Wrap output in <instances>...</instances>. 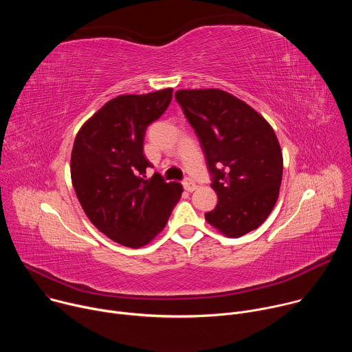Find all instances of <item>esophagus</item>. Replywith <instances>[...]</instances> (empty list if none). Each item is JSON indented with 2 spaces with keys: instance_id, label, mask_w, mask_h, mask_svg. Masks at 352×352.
<instances>
[{
  "instance_id": "esophagus-1",
  "label": "esophagus",
  "mask_w": 352,
  "mask_h": 352,
  "mask_svg": "<svg viewBox=\"0 0 352 352\" xmlns=\"http://www.w3.org/2000/svg\"><path fill=\"white\" fill-rule=\"evenodd\" d=\"M182 185H184V188L188 190V192H192V190H195L196 189V184H195V181L193 179H190V178H185L184 179V182H182Z\"/></svg>"
}]
</instances>
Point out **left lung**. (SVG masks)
Returning <instances> with one entry per match:
<instances>
[{
    "label": "left lung",
    "instance_id": "obj_1",
    "mask_svg": "<svg viewBox=\"0 0 352 352\" xmlns=\"http://www.w3.org/2000/svg\"><path fill=\"white\" fill-rule=\"evenodd\" d=\"M175 98L199 138L219 197L205 219L230 238L256 230L273 210L283 178V155L273 128L220 89L178 90Z\"/></svg>",
    "mask_w": 352,
    "mask_h": 352
}]
</instances>
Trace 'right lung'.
Masks as SVG:
<instances>
[{
  "mask_svg": "<svg viewBox=\"0 0 352 352\" xmlns=\"http://www.w3.org/2000/svg\"><path fill=\"white\" fill-rule=\"evenodd\" d=\"M173 89L121 94L107 102L79 129L71 155V178L91 224L110 239L140 248L166 227L181 197L178 182L159 174L143 155L147 126L160 118Z\"/></svg>",
  "mask_w": 352,
  "mask_h": 352,
  "instance_id": "right-lung-1",
  "label": "right lung"
}]
</instances>
